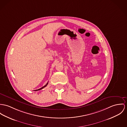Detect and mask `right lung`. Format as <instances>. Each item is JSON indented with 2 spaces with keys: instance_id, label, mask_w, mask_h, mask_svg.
<instances>
[{
  "instance_id": "obj_1",
  "label": "right lung",
  "mask_w": 127,
  "mask_h": 127,
  "mask_svg": "<svg viewBox=\"0 0 127 127\" xmlns=\"http://www.w3.org/2000/svg\"><path fill=\"white\" fill-rule=\"evenodd\" d=\"M48 82L44 86H43V87H42V88H39V89H37V90H34V91H38V90H41V89H42V88H45V87H46L47 86V85H48Z\"/></svg>"
}]
</instances>
